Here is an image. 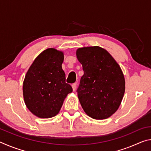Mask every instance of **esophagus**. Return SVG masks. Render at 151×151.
<instances>
[{
    "label": "esophagus",
    "instance_id": "esophagus-1",
    "mask_svg": "<svg viewBox=\"0 0 151 151\" xmlns=\"http://www.w3.org/2000/svg\"><path fill=\"white\" fill-rule=\"evenodd\" d=\"M72 87H73V91H75L76 88V83H73L72 85Z\"/></svg>",
    "mask_w": 151,
    "mask_h": 151
}]
</instances>
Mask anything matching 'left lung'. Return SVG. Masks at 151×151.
Wrapping results in <instances>:
<instances>
[{"instance_id":"obj_1","label":"left lung","mask_w":151,"mask_h":151,"mask_svg":"<svg viewBox=\"0 0 151 151\" xmlns=\"http://www.w3.org/2000/svg\"><path fill=\"white\" fill-rule=\"evenodd\" d=\"M76 57L84 71L76 91L84 111L94 119L109 118L119 109L124 94L121 67L105 49L97 46L78 48Z\"/></svg>"}]
</instances>
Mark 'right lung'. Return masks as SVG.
I'll use <instances>...</instances> for the list:
<instances>
[{
    "instance_id": "obj_1",
    "label": "right lung",
    "mask_w": 151,
    "mask_h": 151,
    "mask_svg": "<svg viewBox=\"0 0 151 151\" xmlns=\"http://www.w3.org/2000/svg\"><path fill=\"white\" fill-rule=\"evenodd\" d=\"M63 60L62 51L47 48L35 58L25 76L22 88L25 104L39 118L57 115L67 94L73 92L65 82Z\"/></svg>"
}]
</instances>
